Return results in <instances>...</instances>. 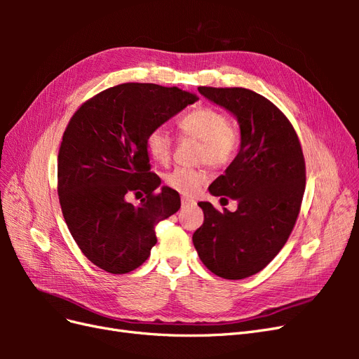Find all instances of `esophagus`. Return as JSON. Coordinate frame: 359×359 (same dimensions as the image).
Returning <instances> with one entry per match:
<instances>
[{"mask_svg": "<svg viewBox=\"0 0 359 359\" xmlns=\"http://www.w3.org/2000/svg\"><path fill=\"white\" fill-rule=\"evenodd\" d=\"M181 205H182V206L196 205V201H194L193 198H189V196H182V198H181Z\"/></svg>", "mask_w": 359, "mask_h": 359, "instance_id": "esophagus-1", "label": "esophagus"}]
</instances>
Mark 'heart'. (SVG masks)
Wrapping results in <instances>:
<instances>
[{
  "label": "heart",
  "instance_id": "heart-1",
  "mask_svg": "<svg viewBox=\"0 0 359 359\" xmlns=\"http://www.w3.org/2000/svg\"><path fill=\"white\" fill-rule=\"evenodd\" d=\"M182 136L201 142L198 160L212 168H223L235 157L238 133L231 119L212 107H199L178 121ZM145 145L149 157L160 165H166L172 157L173 140L165 127H156L147 135ZM208 180L203 169L177 168L165 175V184L178 193L193 194Z\"/></svg>",
  "mask_w": 359,
  "mask_h": 359
}]
</instances>
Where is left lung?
Segmentation results:
<instances>
[{"label":"left lung","instance_id":"obj_1","mask_svg":"<svg viewBox=\"0 0 359 359\" xmlns=\"http://www.w3.org/2000/svg\"><path fill=\"white\" fill-rule=\"evenodd\" d=\"M240 124L236 157L211 186L212 196L238 202L236 211L199 202L203 224L193 244L215 276L241 280L273 260L295 226L306 190V163L289 119L264 95L247 88L199 86Z\"/></svg>","mask_w":359,"mask_h":359}]
</instances>
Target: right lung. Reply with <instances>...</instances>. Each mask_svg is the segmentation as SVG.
I'll return each mask as SVG.
<instances>
[{
	"instance_id": "right-lung-1",
	"label": "right lung",
	"mask_w": 359,
	"mask_h": 359,
	"mask_svg": "<svg viewBox=\"0 0 359 359\" xmlns=\"http://www.w3.org/2000/svg\"><path fill=\"white\" fill-rule=\"evenodd\" d=\"M196 94L177 86L121 83L85 102L72 116L58 153V196L81 252L111 274L142 265L157 243L156 226L175 214L178 191L160 187L145 145ZM146 194L139 205L126 198Z\"/></svg>"
}]
</instances>
